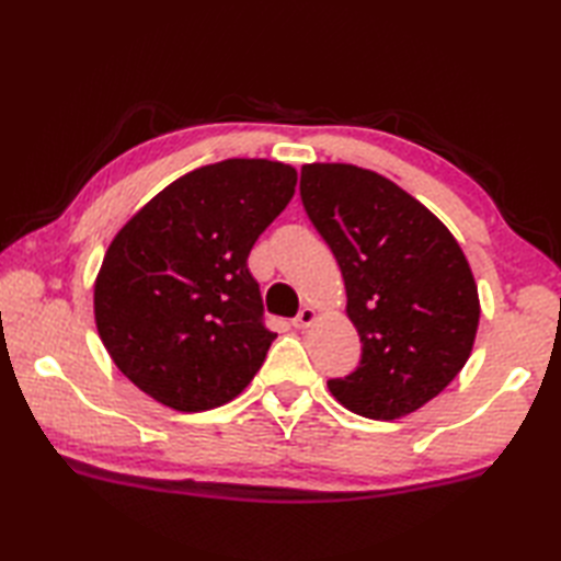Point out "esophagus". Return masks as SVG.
<instances>
[{
	"label": "esophagus",
	"mask_w": 561,
	"mask_h": 561,
	"mask_svg": "<svg viewBox=\"0 0 561 561\" xmlns=\"http://www.w3.org/2000/svg\"><path fill=\"white\" fill-rule=\"evenodd\" d=\"M313 320H316V311H313V308H308V306H306V308H301L299 316H296V318L291 320V325H294L296 330H304V328L311 325Z\"/></svg>",
	"instance_id": "esophagus-1"
}]
</instances>
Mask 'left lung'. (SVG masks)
<instances>
[{"instance_id": "left-lung-1", "label": "left lung", "mask_w": 561, "mask_h": 561, "mask_svg": "<svg viewBox=\"0 0 561 561\" xmlns=\"http://www.w3.org/2000/svg\"><path fill=\"white\" fill-rule=\"evenodd\" d=\"M301 202L344 277L362 362L328 388L368 420L434 400L472 352L480 299L450 231L402 187L350 163H308Z\"/></svg>"}]
</instances>
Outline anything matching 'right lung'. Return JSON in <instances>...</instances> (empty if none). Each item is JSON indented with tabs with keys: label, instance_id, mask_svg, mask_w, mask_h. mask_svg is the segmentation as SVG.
<instances>
[{
	"label": "right lung",
	"instance_id": "right-lung-1",
	"mask_svg": "<svg viewBox=\"0 0 561 561\" xmlns=\"http://www.w3.org/2000/svg\"><path fill=\"white\" fill-rule=\"evenodd\" d=\"M294 187L291 165L226 159L178 178L115 236L93 311L111 359L139 390L202 412L253 380L277 332L248 255Z\"/></svg>",
	"mask_w": 561,
	"mask_h": 561
}]
</instances>
